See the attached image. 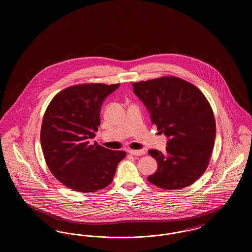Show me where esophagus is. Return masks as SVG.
I'll list each match as a JSON object with an SVG mask.
<instances>
[{"instance_id": "1", "label": "esophagus", "mask_w": 252, "mask_h": 252, "mask_svg": "<svg viewBox=\"0 0 252 252\" xmlns=\"http://www.w3.org/2000/svg\"><path fill=\"white\" fill-rule=\"evenodd\" d=\"M128 153L131 154L133 156H142L145 154V151L141 149V150H128Z\"/></svg>"}]
</instances>
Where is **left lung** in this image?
Returning <instances> with one entry per match:
<instances>
[{
  "label": "left lung",
  "instance_id": "left-lung-1",
  "mask_svg": "<svg viewBox=\"0 0 252 252\" xmlns=\"http://www.w3.org/2000/svg\"><path fill=\"white\" fill-rule=\"evenodd\" d=\"M158 130L167 137L166 152L150 149L158 162L147 178L157 187L179 190L192 185L209 165L216 140L213 108L202 92L176 76L132 84Z\"/></svg>",
  "mask_w": 252,
  "mask_h": 252
}]
</instances>
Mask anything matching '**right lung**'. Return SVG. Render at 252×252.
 <instances>
[{
    "mask_svg": "<svg viewBox=\"0 0 252 252\" xmlns=\"http://www.w3.org/2000/svg\"><path fill=\"white\" fill-rule=\"evenodd\" d=\"M120 84H79L64 89L52 99L43 116L40 143L51 173L69 189L94 192L113 180L126 156L94 143L100 111L107 96Z\"/></svg>",
    "mask_w": 252,
    "mask_h": 252,
    "instance_id": "1",
    "label": "right lung"
}]
</instances>
